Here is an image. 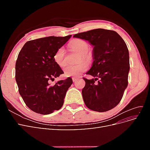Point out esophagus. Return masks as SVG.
I'll return each instance as SVG.
<instances>
[{"label": "esophagus", "instance_id": "34e87169", "mask_svg": "<svg viewBox=\"0 0 150 150\" xmlns=\"http://www.w3.org/2000/svg\"><path fill=\"white\" fill-rule=\"evenodd\" d=\"M77 79H78V78H72V81H73L74 83H75L76 81H77Z\"/></svg>", "mask_w": 150, "mask_h": 150}]
</instances>
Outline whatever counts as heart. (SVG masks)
<instances>
[{
	"instance_id": "obj_1",
	"label": "heart",
	"mask_w": 150,
	"mask_h": 150,
	"mask_svg": "<svg viewBox=\"0 0 150 150\" xmlns=\"http://www.w3.org/2000/svg\"><path fill=\"white\" fill-rule=\"evenodd\" d=\"M70 47L74 51L81 54L78 65L74 66H67L64 69V75L66 77L78 78L84 72L87 71L89 65L87 62L91 61V54L88 52L89 49L88 44L82 39H74L70 43ZM85 60L83 61L82 59ZM54 61L60 67H64L66 66L65 50L64 47H60L57 50L54 55Z\"/></svg>"
}]
</instances>
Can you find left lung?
I'll return each mask as SVG.
<instances>
[{
  "label": "left lung",
  "instance_id": "8db88e82",
  "mask_svg": "<svg viewBox=\"0 0 150 150\" xmlns=\"http://www.w3.org/2000/svg\"><path fill=\"white\" fill-rule=\"evenodd\" d=\"M93 46L92 67L86 74L94 78L85 81L82 90L86 106L90 110L105 112L121 101L128 86L129 56L124 40L114 30L96 29L76 34ZM98 80L97 83L95 81Z\"/></svg>",
  "mask_w": 150,
  "mask_h": 150
}]
</instances>
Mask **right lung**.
<instances>
[{
  "instance_id": "add662e5",
  "label": "right lung",
  "mask_w": 150,
  "mask_h": 150,
  "mask_svg": "<svg viewBox=\"0 0 150 150\" xmlns=\"http://www.w3.org/2000/svg\"><path fill=\"white\" fill-rule=\"evenodd\" d=\"M71 37L49 36L29 40L18 55L16 80L19 92L27 106L35 112L51 114L64 104L72 79L59 81L53 86L49 83L64 73L54 62V55Z\"/></svg>"
}]
</instances>
